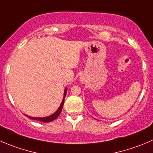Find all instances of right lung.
Masks as SVG:
<instances>
[{
	"label": "right lung",
	"mask_w": 153,
	"mask_h": 153,
	"mask_svg": "<svg viewBox=\"0 0 153 153\" xmlns=\"http://www.w3.org/2000/svg\"><path fill=\"white\" fill-rule=\"evenodd\" d=\"M66 90H67L66 89V90H65V92H64V97H63V101H62L61 104H60V106L59 107V108L57 109V111H56L54 114H53L52 115H51V116H49V117H28L31 120H38V121H40V122H43V123H49V122H51V121L54 120H55L56 118H57V117L60 115V113H61L62 109H63V103H64V99H65V96H66Z\"/></svg>",
	"instance_id": "obj_1"
}]
</instances>
